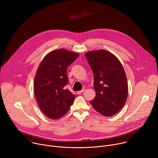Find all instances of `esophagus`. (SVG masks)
Masks as SVG:
<instances>
[{
	"label": "esophagus",
	"mask_w": 158,
	"mask_h": 158,
	"mask_svg": "<svg viewBox=\"0 0 158 158\" xmlns=\"http://www.w3.org/2000/svg\"><path fill=\"white\" fill-rule=\"evenodd\" d=\"M84 91V89H82V90H81V91H77V94H82Z\"/></svg>",
	"instance_id": "esophagus-1"
}]
</instances>
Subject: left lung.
<instances>
[{"instance_id":"obj_1","label":"left lung","mask_w":158,"mask_h":158,"mask_svg":"<svg viewBox=\"0 0 158 158\" xmlns=\"http://www.w3.org/2000/svg\"><path fill=\"white\" fill-rule=\"evenodd\" d=\"M94 74L96 97L91 102L101 114L110 117L124 107L128 94L126 75L119 60L101 49L85 54Z\"/></svg>"}]
</instances>
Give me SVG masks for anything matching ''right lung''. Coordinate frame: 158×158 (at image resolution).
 I'll return each mask as SVG.
<instances>
[{"mask_svg":"<svg viewBox=\"0 0 158 158\" xmlns=\"http://www.w3.org/2000/svg\"><path fill=\"white\" fill-rule=\"evenodd\" d=\"M79 54L59 49L48 53L37 70L34 84V94L39 108L52 119L65 115L76 96L65 85L68 84L67 69Z\"/></svg>","mask_w":158,"mask_h":158,"instance_id":"obj_1","label":"right lung"}]
</instances>
